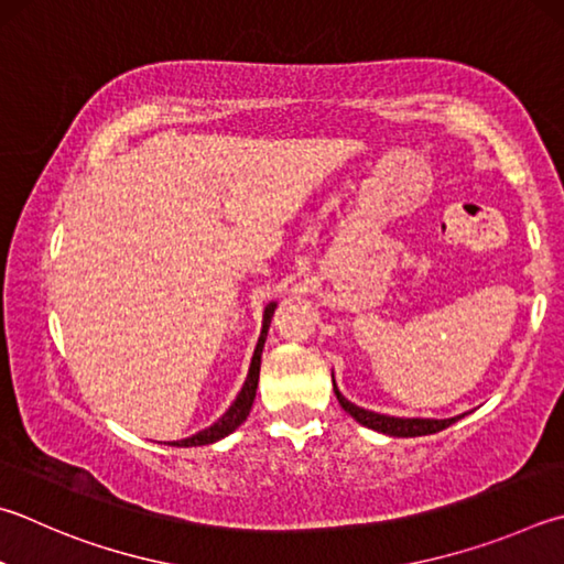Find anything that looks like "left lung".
Returning a JSON list of instances; mask_svg holds the SVG:
<instances>
[{
	"mask_svg": "<svg viewBox=\"0 0 564 564\" xmlns=\"http://www.w3.org/2000/svg\"><path fill=\"white\" fill-rule=\"evenodd\" d=\"M333 389H335V397L340 406L345 409L347 414H350L355 422H360L367 429H375V432L387 434V436H426V434H436L442 432V429L452 426L454 422H458L460 416H452V419H402V416H387V414H377L370 412V409H362L352 402H347V399L340 394V389H337L335 380H333Z\"/></svg>",
	"mask_w": 564,
	"mask_h": 564,
	"instance_id": "left-lung-1",
	"label": "left lung"
}]
</instances>
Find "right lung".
<instances>
[{
    "label": "right lung",
    "instance_id": "add662e5",
    "mask_svg": "<svg viewBox=\"0 0 564 564\" xmlns=\"http://www.w3.org/2000/svg\"><path fill=\"white\" fill-rule=\"evenodd\" d=\"M275 311V303H269L263 311V325H261V335H259V343H256V350L251 357V367H249V375H247V382H243L239 397L234 399V404L224 412L217 422L212 426L202 429L199 434H194L189 438H182V442H170V446H204V444H214L219 442V438L229 436L234 429H239L243 422H247V416L253 406V397H256V387H259V372H261V352H263V343H265V335H269V325H271V317Z\"/></svg>",
    "mask_w": 564,
    "mask_h": 564
}]
</instances>
